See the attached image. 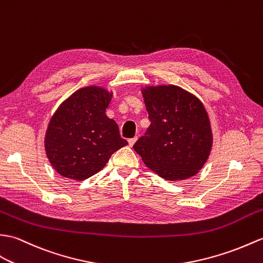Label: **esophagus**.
Wrapping results in <instances>:
<instances>
[{
    "instance_id": "1",
    "label": "esophagus",
    "mask_w": 263,
    "mask_h": 263,
    "mask_svg": "<svg viewBox=\"0 0 263 263\" xmlns=\"http://www.w3.org/2000/svg\"><path fill=\"white\" fill-rule=\"evenodd\" d=\"M137 137L136 138H132V139H129V140H127V142H129V145L130 146H132L134 143H136V141H137Z\"/></svg>"
}]
</instances>
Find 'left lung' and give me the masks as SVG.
<instances>
[{"instance_id": "obj_1", "label": "left lung", "mask_w": 263, "mask_h": 263, "mask_svg": "<svg viewBox=\"0 0 263 263\" xmlns=\"http://www.w3.org/2000/svg\"><path fill=\"white\" fill-rule=\"evenodd\" d=\"M151 122L133 149L143 162L167 180L196 175L212 148L210 120L203 104L178 86L142 90Z\"/></svg>"}]
</instances>
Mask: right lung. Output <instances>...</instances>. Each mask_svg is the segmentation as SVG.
<instances>
[{
  "instance_id": "add662e5",
  "label": "right lung",
  "mask_w": 263,
  "mask_h": 263,
  "mask_svg": "<svg viewBox=\"0 0 263 263\" xmlns=\"http://www.w3.org/2000/svg\"><path fill=\"white\" fill-rule=\"evenodd\" d=\"M111 97L101 87H85L68 97L54 113L45 146L58 174L70 179H87L127 144L115 121L105 114Z\"/></svg>"
}]
</instances>
